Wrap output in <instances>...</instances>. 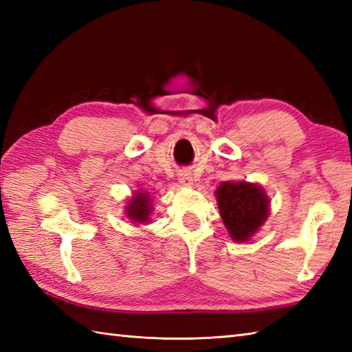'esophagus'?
<instances>
[{
    "label": "esophagus",
    "mask_w": 352,
    "mask_h": 352,
    "mask_svg": "<svg viewBox=\"0 0 352 352\" xmlns=\"http://www.w3.org/2000/svg\"><path fill=\"white\" fill-rule=\"evenodd\" d=\"M178 180H180L182 186H184V188H192L193 186V178L189 172H182V174L178 175Z\"/></svg>",
    "instance_id": "obj_1"
}]
</instances>
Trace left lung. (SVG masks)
Returning <instances> with one entry per match:
<instances>
[{
	"label": "left lung",
	"instance_id": "8db88e82",
	"mask_svg": "<svg viewBox=\"0 0 352 352\" xmlns=\"http://www.w3.org/2000/svg\"><path fill=\"white\" fill-rule=\"evenodd\" d=\"M219 214L234 242H248L269 218L271 199L257 183L223 182L214 192Z\"/></svg>",
	"mask_w": 352,
	"mask_h": 352
}]
</instances>
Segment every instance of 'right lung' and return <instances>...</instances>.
<instances>
[{"mask_svg": "<svg viewBox=\"0 0 352 352\" xmlns=\"http://www.w3.org/2000/svg\"><path fill=\"white\" fill-rule=\"evenodd\" d=\"M125 216L129 218L131 222H136L138 226L140 223H149L153 219V212H154V206H153V199L149 192L146 190H136L133 193V197L126 201L124 206Z\"/></svg>", "mask_w": 352, "mask_h": 352, "instance_id": "right-lung-1", "label": "right lung"}]
</instances>
